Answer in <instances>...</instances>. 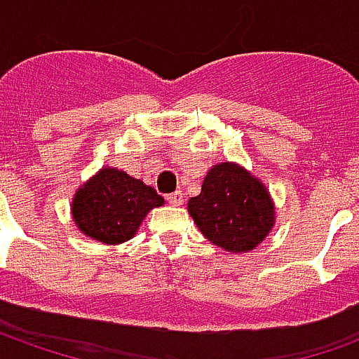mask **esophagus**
<instances>
[{"label":"esophagus","mask_w":359,"mask_h":359,"mask_svg":"<svg viewBox=\"0 0 359 359\" xmlns=\"http://www.w3.org/2000/svg\"><path fill=\"white\" fill-rule=\"evenodd\" d=\"M167 202L171 203V205H182V192H172V194L167 196Z\"/></svg>","instance_id":"obj_1"}]
</instances>
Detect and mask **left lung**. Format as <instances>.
<instances>
[{
  "label": "left lung",
  "mask_w": 359,
  "mask_h": 359,
  "mask_svg": "<svg viewBox=\"0 0 359 359\" xmlns=\"http://www.w3.org/2000/svg\"><path fill=\"white\" fill-rule=\"evenodd\" d=\"M188 213L208 241L231 254L256 250L277 221L267 187L234 161L211 167L202 192L188 200Z\"/></svg>",
  "instance_id": "8db88e82"
}]
</instances>
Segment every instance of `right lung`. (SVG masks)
I'll use <instances>...</instances> for the list:
<instances>
[{
  "instance_id": "add662e5",
  "label": "right lung",
  "mask_w": 359,
  "mask_h": 359,
  "mask_svg": "<svg viewBox=\"0 0 359 359\" xmlns=\"http://www.w3.org/2000/svg\"><path fill=\"white\" fill-rule=\"evenodd\" d=\"M163 203L140 179L117 167H103L74 192L71 215L84 236L115 246L130 241L149 211Z\"/></svg>"
}]
</instances>
